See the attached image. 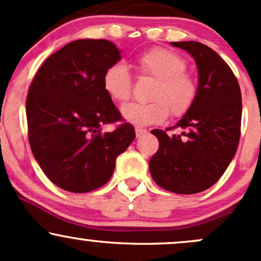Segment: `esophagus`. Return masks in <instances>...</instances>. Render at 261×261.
<instances>
[{
  "label": "esophagus",
  "mask_w": 261,
  "mask_h": 261,
  "mask_svg": "<svg viewBox=\"0 0 261 261\" xmlns=\"http://www.w3.org/2000/svg\"><path fill=\"white\" fill-rule=\"evenodd\" d=\"M135 133H136V138H141L143 135H145V134L147 133V130H145V128H141V127H136Z\"/></svg>",
  "instance_id": "1"
}]
</instances>
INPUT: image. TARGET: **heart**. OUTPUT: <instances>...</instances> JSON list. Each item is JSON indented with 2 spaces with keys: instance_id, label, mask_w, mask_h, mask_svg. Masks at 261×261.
Masks as SVG:
<instances>
[{
  "instance_id": "obj_1",
  "label": "heart",
  "mask_w": 261,
  "mask_h": 261,
  "mask_svg": "<svg viewBox=\"0 0 261 261\" xmlns=\"http://www.w3.org/2000/svg\"><path fill=\"white\" fill-rule=\"evenodd\" d=\"M139 74L154 78L147 103H130L122 107L126 121L136 126L162 123L169 112L173 117L186 115L198 96V83L187 70L183 57L172 50L154 48L143 53L135 62ZM103 89L116 102H126L133 92V75L123 63L111 64L102 77Z\"/></svg>"
}]
</instances>
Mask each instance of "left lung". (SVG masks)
I'll return each instance as SVG.
<instances>
[{
	"label": "left lung",
	"mask_w": 261,
	"mask_h": 261,
	"mask_svg": "<svg viewBox=\"0 0 261 261\" xmlns=\"http://www.w3.org/2000/svg\"><path fill=\"white\" fill-rule=\"evenodd\" d=\"M188 51L198 68V96L192 109L172 128L182 134L170 137L152 130L159 149L149 162L155 183L178 194H194L216 183L232 158L240 140L241 91L227 63L198 41L170 43Z\"/></svg>",
	"instance_id": "obj_1"
}]
</instances>
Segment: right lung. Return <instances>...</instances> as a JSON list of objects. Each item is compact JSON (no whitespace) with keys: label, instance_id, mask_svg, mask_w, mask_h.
Here are the masks:
<instances>
[{"label":"right lung","instance_id":"1","mask_svg":"<svg viewBox=\"0 0 261 261\" xmlns=\"http://www.w3.org/2000/svg\"><path fill=\"white\" fill-rule=\"evenodd\" d=\"M121 59L103 39L72 41L44 62L26 97L29 143L43 172L73 193L99 188L111 178L116 158L135 139L105 92L102 77ZM123 122L112 133L101 126Z\"/></svg>","mask_w":261,"mask_h":261}]
</instances>
